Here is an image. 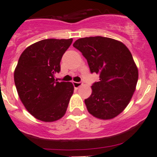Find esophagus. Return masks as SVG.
Wrapping results in <instances>:
<instances>
[{
  "label": "esophagus",
  "mask_w": 157,
  "mask_h": 157,
  "mask_svg": "<svg viewBox=\"0 0 157 157\" xmlns=\"http://www.w3.org/2000/svg\"><path fill=\"white\" fill-rule=\"evenodd\" d=\"M82 82H73V86H74L75 89H78L80 86H82Z\"/></svg>",
  "instance_id": "obj_1"
}]
</instances>
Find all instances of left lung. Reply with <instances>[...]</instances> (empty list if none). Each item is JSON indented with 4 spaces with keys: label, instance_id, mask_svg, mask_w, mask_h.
Returning a JSON list of instances; mask_svg holds the SVG:
<instances>
[{
    "label": "left lung",
    "instance_id": "obj_1",
    "mask_svg": "<svg viewBox=\"0 0 157 157\" xmlns=\"http://www.w3.org/2000/svg\"><path fill=\"white\" fill-rule=\"evenodd\" d=\"M73 46L87 59L91 73L100 81L85 100L88 112L100 120H112L127 108L136 90L138 70L132 54L123 42L96 36L76 40Z\"/></svg>",
    "mask_w": 157,
    "mask_h": 157
}]
</instances>
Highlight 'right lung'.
Wrapping results in <instances>:
<instances>
[{"instance_id": "obj_1", "label": "right lung", "mask_w": 157, "mask_h": 157, "mask_svg": "<svg viewBox=\"0 0 157 157\" xmlns=\"http://www.w3.org/2000/svg\"><path fill=\"white\" fill-rule=\"evenodd\" d=\"M72 41L41 40L19 56L14 71L15 85L26 109L41 121H56L66 113L74 86L69 82H56L54 75L60 71L61 58Z\"/></svg>"}]
</instances>
